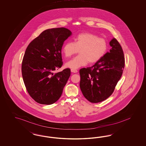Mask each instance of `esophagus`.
<instances>
[{
	"mask_svg": "<svg viewBox=\"0 0 146 146\" xmlns=\"http://www.w3.org/2000/svg\"><path fill=\"white\" fill-rule=\"evenodd\" d=\"M71 71L73 73H77L78 72V70H75V69H71Z\"/></svg>",
	"mask_w": 146,
	"mask_h": 146,
	"instance_id": "obj_1",
	"label": "esophagus"
}]
</instances>
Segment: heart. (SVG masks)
Wrapping results in <instances>:
<instances>
[{"label":"heart","instance_id":"b5f03b06","mask_svg":"<svg viewBox=\"0 0 146 146\" xmlns=\"http://www.w3.org/2000/svg\"><path fill=\"white\" fill-rule=\"evenodd\" d=\"M108 49L106 41L91 33H82L76 36L74 42L68 41L62 48L65 58H70L79 52V55L67 62L65 66L72 69L84 66L88 63L95 64L100 60Z\"/></svg>","mask_w":146,"mask_h":146}]
</instances>
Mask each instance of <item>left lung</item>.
<instances>
[{
	"instance_id": "1",
	"label": "left lung",
	"mask_w": 146,
	"mask_h": 146,
	"mask_svg": "<svg viewBox=\"0 0 146 146\" xmlns=\"http://www.w3.org/2000/svg\"><path fill=\"white\" fill-rule=\"evenodd\" d=\"M111 48L93 66L80 70V87L91 103H99L110 97L123 74L125 58L123 49L115 38L109 43Z\"/></svg>"
}]
</instances>
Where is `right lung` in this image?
<instances>
[{"label":"right lung","instance_id":"add662e5","mask_svg":"<svg viewBox=\"0 0 146 146\" xmlns=\"http://www.w3.org/2000/svg\"><path fill=\"white\" fill-rule=\"evenodd\" d=\"M72 34L62 27L43 31L27 46L21 66L27 90L36 102L50 105L57 102L71 75L70 68L56 73L62 67V48Z\"/></svg>","mask_w":146,"mask_h":146}]
</instances>
